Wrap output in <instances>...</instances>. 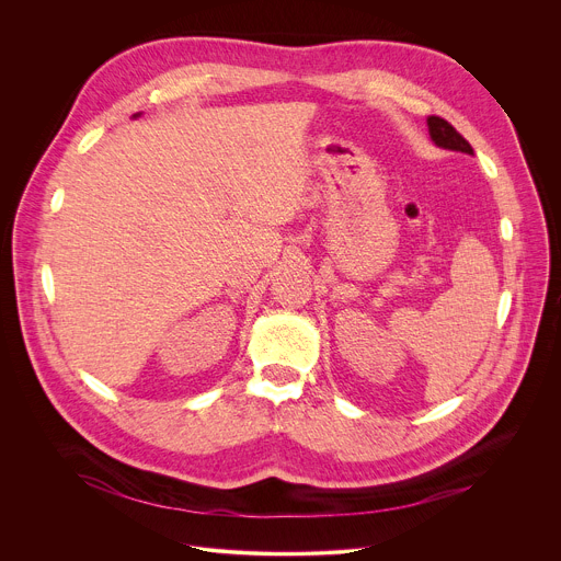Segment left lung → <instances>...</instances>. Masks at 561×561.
I'll return each instance as SVG.
<instances>
[{"label":"left lung","instance_id":"8db88e82","mask_svg":"<svg viewBox=\"0 0 561 561\" xmlns=\"http://www.w3.org/2000/svg\"><path fill=\"white\" fill-rule=\"evenodd\" d=\"M426 124H428V135H431V139H433L435 146H439V148H444V150H455V152L472 154L470 144H468L446 119L431 115V117L426 119Z\"/></svg>","mask_w":561,"mask_h":561}]
</instances>
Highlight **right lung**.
Instances as JSON below:
<instances>
[{"label":"right lung","instance_id":"add662e5","mask_svg":"<svg viewBox=\"0 0 561 561\" xmlns=\"http://www.w3.org/2000/svg\"><path fill=\"white\" fill-rule=\"evenodd\" d=\"M133 117H139V113H135V115H133Z\"/></svg>","mask_w":561,"mask_h":561}]
</instances>
